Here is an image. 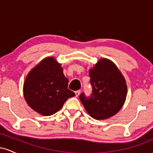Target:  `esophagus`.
<instances>
[{
  "label": "esophagus",
  "instance_id": "1",
  "mask_svg": "<svg viewBox=\"0 0 153 153\" xmlns=\"http://www.w3.org/2000/svg\"><path fill=\"white\" fill-rule=\"evenodd\" d=\"M80 90H78V91H75V96H76V97H78L79 95H80Z\"/></svg>",
  "mask_w": 153,
  "mask_h": 153
}]
</instances>
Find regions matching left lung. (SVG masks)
<instances>
[{"label": "left lung", "mask_w": 153, "mask_h": 153, "mask_svg": "<svg viewBox=\"0 0 153 153\" xmlns=\"http://www.w3.org/2000/svg\"><path fill=\"white\" fill-rule=\"evenodd\" d=\"M92 94L86 96L82 93L80 101L91 117L106 119L119 110L127 96V84L117 66L111 61L101 59L89 71Z\"/></svg>", "instance_id": "8db88e82"}]
</instances>
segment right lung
<instances>
[{"instance_id":"obj_1","label":"right lung","mask_w":153,"mask_h":153,"mask_svg":"<svg viewBox=\"0 0 153 153\" xmlns=\"http://www.w3.org/2000/svg\"><path fill=\"white\" fill-rule=\"evenodd\" d=\"M61 65L53 57H47L29 72L24 85L28 105L40 114L50 116L62 108L69 98L75 96L68 88Z\"/></svg>"}]
</instances>
